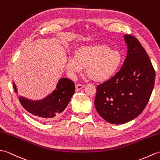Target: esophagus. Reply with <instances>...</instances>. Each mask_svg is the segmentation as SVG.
Here are the masks:
<instances>
[{
    "label": "esophagus",
    "instance_id": "obj_1",
    "mask_svg": "<svg viewBox=\"0 0 160 160\" xmlns=\"http://www.w3.org/2000/svg\"><path fill=\"white\" fill-rule=\"evenodd\" d=\"M84 87V84H76V91H80V89H83Z\"/></svg>",
    "mask_w": 160,
    "mask_h": 160
}]
</instances>
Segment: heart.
I'll use <instances>...</instances> for the list:
<instances>
[{
  "instance_id": "1",
  "label": "heart",
  "mask_w": 160,
  "mask_h": 160,
  "mask_svg": "<svg viewBox=\"0 0 160 160\" xmlns=\"http://www.w3.org/2000/svg\"><path fill=\"white\" fill-rule=\"evenodd\" d=\"M123 61V55L118 49L106 45L84 46L78 48L74 58L68 60L67 67L72 73L80 72L86 67V73L96 82H104L117 73Z\"/></svg>"
}]
</instances>
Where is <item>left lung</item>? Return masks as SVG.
<instances>
[{"mask_svg":"<svg viewBox=\"0 0 160 160\" xmlns=\"http://www.w3.org/2000/svg\"><path fill=\"white\" fill-rule=\"evenodd\" d=\"M124 38L127 58L113 77L97 87L94 101L98 114L115 124L127 123L144 111L155 80L154 68L140 41L131 35Z\"/></svg>","mask_w":160,"mask_h":160,"instance_id":"obj_1","label":"left lung"}]
</instances>
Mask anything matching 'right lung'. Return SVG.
<instances>
[{
	"label": "right lung",
	"instance_id": "add662e5",
	"mask_svg": "<svg viewBox=\"0 0 160 160\" xmlns=\"http://www.w3.org/2000/svg\"><path fill=\"white\" fill-rule=\"evenodd\" d=\"M13 89L16 93L15 84ZM75 84L68 78H61L56 89L52 93L42 100L32 101L24 98H20V102L25 109L40 120L49 121L54 120L65 109L74 94Z\"/></svg>",
	"mask_w": 160,
	"mask_h": 160
}]
</instances>
